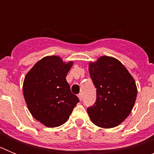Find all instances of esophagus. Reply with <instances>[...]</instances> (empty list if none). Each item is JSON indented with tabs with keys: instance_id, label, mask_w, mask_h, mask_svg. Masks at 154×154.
Wrapping results in <instances>:
<instances>
[{
	"instance_id": "esophagus-1",
	"label": "esophagus",
	"mask_w": 154,
	"mask_h": 154,
	"mask_svg": "<svg viewBox=\"0 0 154 154\" xmlns=\"http://www.w3.org/2000/svg\"><path fill=\"white\" fill-rule=\"evenodd\" d=\"M78 97H79V99L80 101H81L82 99V93L79 94V95H78Z\"/></svg>"
}]
</instances>
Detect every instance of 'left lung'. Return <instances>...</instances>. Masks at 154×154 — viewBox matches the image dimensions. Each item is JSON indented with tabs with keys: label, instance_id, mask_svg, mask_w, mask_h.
<instances>
[{
	"label": "left lung",
	"instance_id": "8db88e82",
	"mask_svg": "<svg viewBox=\"0 0 154 154\" xmlns=\"http://www.w3.org/2000/svg\"><path fill=\"white\" fill-rule=\"evenodd\" d=\"M89 71L97 92L95 104L87 109L91 121L104 129L119 126L135 104V80L118 59L106 55L89 62Z\"/></svg>",
	"mask_w": 154,
	"mask_h": 154
}]
</instances>
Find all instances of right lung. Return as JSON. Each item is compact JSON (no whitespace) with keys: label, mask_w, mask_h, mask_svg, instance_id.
Segmentation results:
<instances>
[{"label":"right lung","mask_w":154,"mask_h":154,"mask_svg":"<svg viewBox=\"0 0 154 154\" xmlns=\"http://www.w3.org/2000/svg\"><path fill=\"white\" fill-rule=\"evenodd\" d=\"M73 65L57 55L37 62L24 77L23 94L30 112L47 127H57L67 122L78 97L72 93L66 75Z\"/></svg>","instance_id":"add662e5"}]
</instances>
